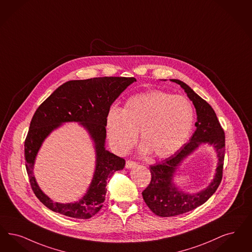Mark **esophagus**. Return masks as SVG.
<instances>
[{"label": "esophagus", "instance_id": "obj_1", "mask_svg": "<svg viewBox=\"0 0 252 252\" xmlns=\"http://www.w3.org/2000/svg\"><path fill=\"white\" fill-rule=\"evenodd\" d=\"M136 165H137L136 162L132 161V160H127V161L126 162V169H131V168L135 167Z\"/></svg>", "mask_w": 252, "mask_h": 252}]
</instances>
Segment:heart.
Returning a JSON list of instances; mask_svg holds the SVG:
<instances>
[{"label": "heart", "mask_w": 252, "mask_h": 252, "mask_svg": "<svg viewBox=\"0 0 252 252\" xmlns=\"http://www.w3.org/2000/svg\"><path fill=\"white\" fill-rule=\"evenodd\" d=\"M193 123L194 109L190 101L155 90L131 96L122 111L111 109L106 128L111 147L118 154L130 150L140 131L143 152H151L162 158L181 148L190 135Z\"/></svg>", "instance_id": "heart-1"}]
</instances>
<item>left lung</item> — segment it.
<instances>
[{
    "mask_svg": "<svg viewBox=\"0 0 252 252\" xmlns=\"http://www.w3.org/2000/svg\"><path fill=\"white\" fill-rule=\"evenodd\" d=\"M171 81L179 84L193 102L198 121L195 124L197 129L188 143L174 156L150 167L151 181L142 191V197L150 210L162 218L191 211L207 201L221 183L225 156V133L213 108L185 82L178 80ZM201 143H209L216 148L219 158L217 173L206 190L195 194H186L173 186L171 179L179 163Z\"/></svg>",
    "mask_w": 252,
    "mask_h": 252,
    "instance_id": "8db88e82",
    "label": "left lung"
}]
</instances>
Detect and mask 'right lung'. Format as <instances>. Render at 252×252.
<instances>
[{
    "mask_svg": "<svg viewBox=\"0 0 252 252\" xmlns=\"http://www.w3.org/2000/svg\"><path fill=\"white\" fill-rule=\"evenodd\" d=\"M136 79L102 77L70 81L61 85L34 112L24 143V157L31 188L37 199L51 211L74 219L88 220L98 213L105 201L108 179L123 170L126 160L105 150L106 118L111 105ZM81 121L90 131L97 152L96 171L87 195L79 203H53L37 186L32 174L36 154L44 138L61 122Z\"/></svg>",
    "mask_w": 252,
    "mask_h": 252,
    "instance_id": "add662e5",
    "label": "right lung"
}]
</instances>
